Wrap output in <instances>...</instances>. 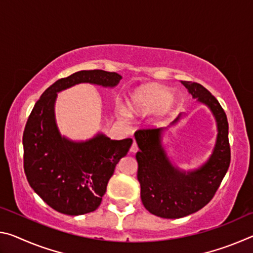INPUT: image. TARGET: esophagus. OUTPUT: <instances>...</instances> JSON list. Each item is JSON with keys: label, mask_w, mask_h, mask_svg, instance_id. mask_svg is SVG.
<instances>
[{"label": "esophagus", "mask_w": 253, "mask_h": 253, "mask_svg": "<svg viewBox=\"0 0 253 253\" xmlns=\"http://www.w3.org/2000/svg\"><path fill=\"white\" fill-rule=\"evenodd\" d=\"M137 151H138V146H137V143L134 140V142H132L131 147H130V152L135 153V152H137Z\"/></svg>", "instance_id": "1"}]
</instances>
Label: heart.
I'll return each mask as SVG.
<instances>
[{"mask_svg":"<svg viewBox=\"0 0 253 253\" xmlns=\"http://www.w3.org/2000/svg\"><path fill=\"white\" fill-rule=\"evenodd\" d=\"M177 105V98L170 96L168 88L151 84L139 88L132 93L129 100V110L137 115H147L161 108L168 113Z\"/></svg>","mask_w":253,"mask_h":253,"instance_id":"b5f03b06","label":"heart"}]
</instances>
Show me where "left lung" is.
I'll use <instances>...</instances> for the list:
<instances>
[{"label": "left lung", "instance_id": "8db88e82", "mask_svg": "<svg viewBox=\"0 0 253 253\" xmlns=\"http://www.w3.org/2000/svg\"><path fill=\"white\" fill-rule=\"evenodd\" d=\"M193 98L207 105L214 115L217 137L212 155L200 169L191 172L179 170L169 162L162 146V128H140L135 131L139 151L137 178L145 209L164 219H178L194 213L213 199L231 161L229 124L220 102L202 84L181 81ZM182 115L170 124L173 126Z\"/></svg>", "mask_w": 253, "mask_h": 253}]
</instances>
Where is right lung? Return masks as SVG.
Wrapping results in <instances>:
<instances>
[{"label":"right lung","instance_id":"right-lung-1","mask_svg":"<svg viewBox=\"0 0 253 253\" xmlns=\"http://www.w3.org/2000/svg\"><path fill=\"white\" fill-rule=\"evenodd\" d=\"M122 76L104 70H81L51 84L36 102L23 131V166L30 186L60 213L93 212L106 193L115 168L126 156L131 138L113 140L98 134L87 142L60 135L54 118L57 92L81 83L115 87Z\"/></svg>","mask_w":253,"mask_h":253}]
</instances>
